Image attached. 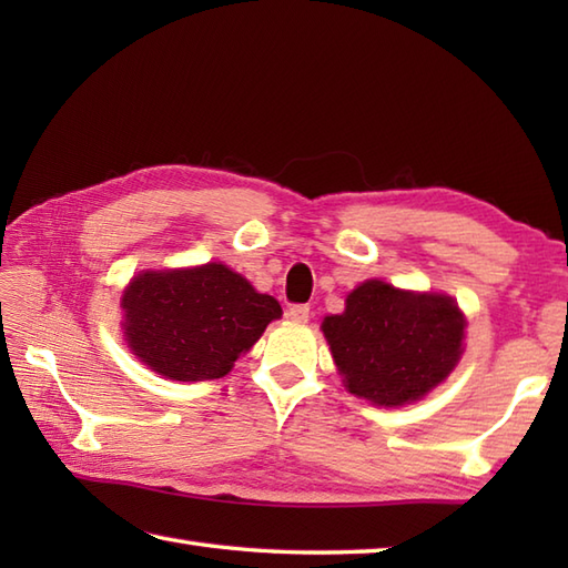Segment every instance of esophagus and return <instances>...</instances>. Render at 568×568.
I'll return each instance as SVG.
<instances>
[{
  "instance_id": "obj_1",
  "label": "esophagus",
  "mask_w": 568,
  "mask_h": 568,
  "mask_svg": "<svg viewBox=\"0 0 568 568\" xmlns=\"http://www.w3.org/2000/svg\"><path fill=\"white\" fill-rule=\"evenodd\" d=\"M285 317L291 320V322L303 324V322L310 320V307L307 305H291V307H287V312H285Z\"/></svg>"
}]
</instances>
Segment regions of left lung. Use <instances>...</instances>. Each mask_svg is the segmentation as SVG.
Masks as SVG:
<instances>
[{
    "instance_id": "1",
    "label": "left lung",
    "mask_w": 568,
    "mask_h": 568,
    "mask_svg": "<svg viewBox=\"0 0 568 568\" xmlns=\"http://www.w3.org/2000/svg\"><path fill=\"white\" fill-rule=\"evenodd\" d=\"M464 312L449 295L409 293L366 281L342 315L322 322L348 393L373 405L422 400L464 354Z\"/></svg>"
}]
</instances>
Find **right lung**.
<instances>
[{"mask_svg": "<svg viewBox=\"0 0 568 568\" xmlns=\"http://www.w3.org/2000/svg\"><path fill=\"white\" fill-rule=\"evenodd\" d=\"M124 336L139 361L171 381H214L283 315L224 263L141 271L122 295Z\"/></svg>", "mask_w": 568, "mask_h": 568, "instance_id": "add662e5", "label": "right lung"}]
</instances>
